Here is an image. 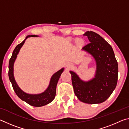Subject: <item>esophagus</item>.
Listing matches in <instances>:
<instances>
[{"label":"esophagus","instance_id":"1","mask_svg":"<svg viewBox=\"0 0 129 129\" xmlns=\"http://www.w3.org/2000/svg\"><path fill=\"white\" fill-rule=\"evenodd\" d=\"M72 66H73V64H71V63H69V62L67 63V64H66V67H67V68H68V69L71 68L72 67Z\"/></svg>","mask_w":129,"mask_h":129}]
</instances>
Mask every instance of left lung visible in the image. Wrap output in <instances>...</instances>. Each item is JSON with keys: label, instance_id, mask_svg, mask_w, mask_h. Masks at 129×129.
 <instances>
[{"label": "left lung", "instance_id": "left-lung-1", "mask_svg": "<svg viewBox=\"0 0 129 129\" xmlns=\"http://www.w3.org/2000/svg\"><path fill=\"white\" fill-rule=\"evenodd\" d=\"M89 43L82 50L93 57L96 64L95 75L90 80L81 79L75 72L69 71L74 92L78 99L86 104H101L110 97L118 80V62L111 45L99 34L87 31L84 34Z\"/></svg>", "mask_w": 129, "mask_h": 129}]
</instances>
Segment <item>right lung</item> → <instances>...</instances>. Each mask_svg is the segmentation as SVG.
<instances>
[{"mask_svg": "<svg viewBox=\"0 0 129 129\" xmlns=\"http://www.w3.org/2000/svg\"><path fill=\"white\" fill-rule=\"evenodd\" d=\"M38 35H28L26 37L20 44H19L15 47L13 51L12 56L10 59L9 65H8V76L10 82H11L13 89L16 93V95L23 100V101L27 102L30 105L35 107H41L48 104L53 101L56 95V86L57 84L58 81L61 76V73L64 71V68H62L59 71L54 73L51 78L49 85L43 92L39 94H29L25 93L20 88L18 85L15 81L14 75V62L16 60L17 54L20 51L21 47L24 44L26 39L30 37H38Z\"/></svg>", "mask_w": 129, "mask_h": 129, "instance_id": "obj_1", "label": "right lung"}]
</instances>
